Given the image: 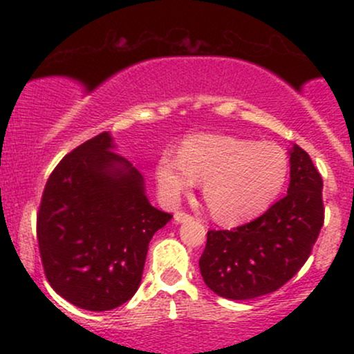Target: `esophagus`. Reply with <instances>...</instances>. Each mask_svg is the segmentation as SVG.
I'll use <instances>...</instances> for the list:
<instances>
[{
  "mask_svg": "<svg viewBox=\"0 0 354 354\" xmlns=\"http://www.w3.org/2000/svg\"><path fill=\"white\" fill-rule=\"evenodd\" d=\"M174 223H176V225H181V223H188V221H191V218L189 214H186V213H181V211H178V213H174Z\"/></svg>",
  "mask_w": 354,
  "mask_h": 354,
  "instance_id": "1",
  "label": "esophagus"
}]
</instances>
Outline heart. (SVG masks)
<instances>
[{
    "label": "heart",
    "instance_id": "b5f03b06",
    "mask_svg": "<svg viewBox=\"0 0 354 354\" xmlns=\"http://www.w3.org/2000/svg\"><path fill=\"white\" fill-rule=\"evenodd\" d=\"M290 160L279 146L226 135H194L180 153L166 149L156 165L161 196L174 203L205 180L203 193L214 218L239 223L266 211L281 194Z\"/></svg>",
    "mask_w": 354,
    "mask_h": 354
}]
</instances>
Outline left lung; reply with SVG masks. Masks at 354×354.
Masks as SVG:
<instances>
[{
    "instance_id": "left-lung-1",
    "label": "left lung",
    "mask_w": 354,
    "mask_h": 354,
    "mask_svg": "<svg viewBox=\"0 0 354 354\" xmlns=\"http://www.w3.org/2000/svg\"><path fill=\"white\" fill-rule=\"evenodd\" d=\"M290 186L265 214L234 230L208 231L203 281L228 299H253L281 288L306 263L323 226V180L310 154L290 151Z\"/></svg>"
}]
</instances>
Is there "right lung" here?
<instances>
[{"label":"right lung","instance_id":"right-lung-1","mask_svg":"<svg viewBox=\"0 0 354 354\" xmlns=\"http://www.w3.org/2000/svg\"><path fill=\"white\" fill-rule=\"evenodd\" d=\"M116 148L104 131L66 154L44 186L36 225L51 288L88 311L133 298L149 241L173 218L149 203L145 178Z\"/></svg>","mask_w":354,"mask_h":354}]
</instances>
